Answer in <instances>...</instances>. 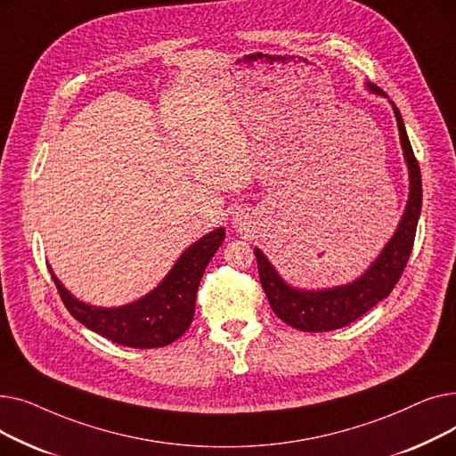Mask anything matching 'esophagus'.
Returning a JSON list of instances; mask_svg holds the SVG:
<instances>
[{"label":"esophagus","instance_id":"34e87169","mask_svg":"<svg viewBox=\"0 0 456 456\" xmlns=\"http://www.w3.org/2000/svg\"><path fill=\"white\" fill-rule=\"evenodd\" d=\"M234 224H236V227H244L246 225V218H236Z\"/></svg>","mask_w":456,"mask_h":456}]
</instances>
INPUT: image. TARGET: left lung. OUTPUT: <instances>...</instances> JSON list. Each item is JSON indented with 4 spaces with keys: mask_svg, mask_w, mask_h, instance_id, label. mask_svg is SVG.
I'll return each instance as SVG.
<instances>
[{
    "mask_svg": "<svg viewBox=\"0 0 456 456\" xmlns=\"http://www.w3.org/2000/svg\"><path fill=\"white\" fill-rule=\"evenodd\" d=\"M370 90H373L375 94H382L377 85H370ZM394 112L399 127L401 146L411 172V196L394 238L361 279L332 290H296L279 277L268 258L258 249H255L258 277L270 301V306L273 308L277 318H281L284 323H289L294 329L305 332H325L353 323L354 320L366 314L379 301L390 296L404 272L406 262L411 258L421 210V172L418 159L412 151L409 134H406L401 112L395 105Z\"/></svg>",
    "mask_w": 456,
    "mask_h": 456,
    "instance_id": "obj_1",
    "label": "left lung"
}]
</instances>
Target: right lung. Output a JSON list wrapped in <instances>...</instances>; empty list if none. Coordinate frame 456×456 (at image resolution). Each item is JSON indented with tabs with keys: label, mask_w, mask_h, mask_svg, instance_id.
Wrapping results in <instances>:
<instances>
[{
	"label": "right lung",
	"mask_w": 456,
	"mask_h": 456,
	"mask_svg": "<svg viewBox=\"0 0 456 456\" xmlns=\"http://www.w3.org/2000/svg\"><path fill=\"white\" fill-rule=\"evenodd\" d=\"M224 238L225 229L220 227L191 244L151 294L127 306H88L69 296L55 275L52 277L68 313L90 330L127 347H164L177 340L194 320L200 281Z\"/></svg>",
	"instance_id": "right-lung-1"
}]
</instances>
